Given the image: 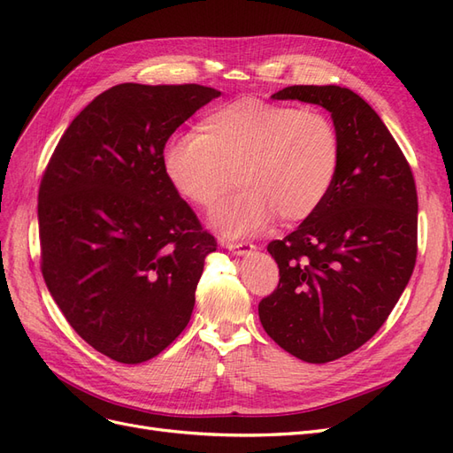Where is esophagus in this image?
I'll return each instance as SVG.
<instances>
[{
	"instance_id": "34e87169",
	"label": "esophagus",
	"mask_w": 453,
	"mask_h": 453,
	"mask_svg": "<svg viewBox=\"0 0 453 453\" xmlns=\"http://www.w3.org/2000/svg\"><path fill=\"white\" fill-rule=\"evenodd\" d=\"M221 245L234 255H248L255 250V245L250 242H221Z\"/></svg>"
}]
</instances>
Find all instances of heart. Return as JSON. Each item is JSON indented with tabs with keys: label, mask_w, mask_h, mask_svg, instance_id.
Returning <instances> with one entry per match:
<instances>
[{
	"label": "heart",
	"mask_w": 453,
	"mask_h": 453,
	"mask_svg": "<svg viewBox=\"0 0 453 453\" xmlns=\"http://www.w3.org/2000/svg\"><path fill=\"white\" fill-rule=\"evenodd\" d=\"M342 164V140L333 119L289 104L242 98L213 109L198 135H173L162 168L183 200L211 210L232 185L238 195L211 213L223 236H250L276 213L295 223L310 217L331 193Z\"/></svg>",
	"instance_id": "1"
}]
</instances>
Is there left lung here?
<instances>
[{
	"mask_svg": "<svg viewBox=\"0 0 453 453\" xmlns=\"http://www.w3.org/2000/svg\"><path fill=\"white\" fill-rule=\"evenodd\" d=\"M273 100L331 111L342 164L325 202L283 240L268 243L280 283L258 318L280 348L328 363L361 348L386 323L418 257V193L401 147L359 94L295 85Z\"/></svg>",
	"mask_w": 453,
	"mask_h": 453,
	"instance_id": "obj_1",
	"label": "left lung"
}]
</instances>
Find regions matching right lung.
I'll return each instance as SVG.
<instances>
[{
    "mask_svg": "<svg viewBox=\"0 0 453 453\" xmlns=\"http://www.w3.org/2000/svg\"><path fill=\"white\" fill-rule=\"evenodd\" d=\"M221 92L122 83L67 127L39 185L41 272L73 331L125 365L183 333L217 242L162 168L170 135Z\"/></svg>",
    "mask_w": 453,
    "mask_h": 453,
    "instance_id": "1",
    "label": "right lung"
}]
</instances>
